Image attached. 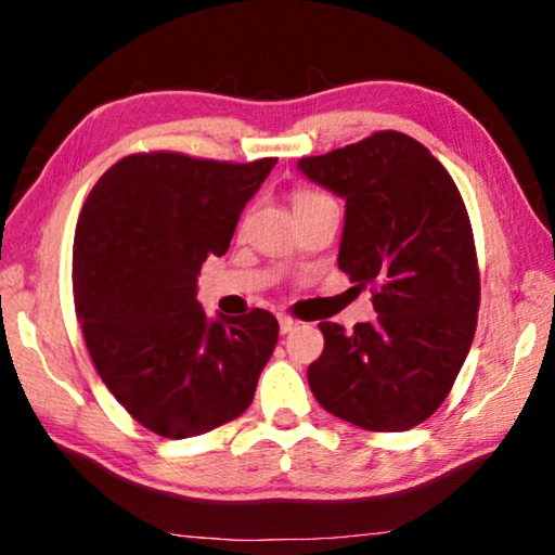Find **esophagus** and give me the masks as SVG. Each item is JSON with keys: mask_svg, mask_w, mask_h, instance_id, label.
Returning a JSON list of instances; mask_svg holds the SVG:
<instances>
[{"mask_svg": "<svg viewBox=\"0 0 555 555\" xmlns=\"http://www.w3.org/2000/svg\"><path fill=\"white\" fill-rule=\"evenodd\" d=\"M296 325H298V321H294V318H288V315H279V331H281V335H286V333H291V331H296Z\"/></svg>", "mask_w": 555, "mask_h": 555, "instance_id": "esophagus-1", "label": "esophagus"}]
</instances>
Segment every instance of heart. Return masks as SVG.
Segmentation results:
<instances>
[{"label": "heart", "mask_w": 555, "mask_h": 555, "mask_svg": "<svg viewBox=\"0 0 555 555\" xmlns=\"http://www.w3.org/2000/svg\"><path fill=\"white\" fill-rule=\"evenodd\" d=\"M325 201H333V198H327L325 193L308 191V188H298V191L294 193V198H291V203H294V212H298V210H306V208H311V205L325 203Z\"/></svg>", "instance_id": "b5f03b06"}]
</instances>
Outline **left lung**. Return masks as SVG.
<instances>
[{
    "instance_id": "1",
    "label": "left lung",
    "mask_w": 555,
    "mask_h": 555,
    "mask_svg": "<svg viewBox=\"0 0 555 555\" xmlns=\"http://www.w3.org/2000/svg\"><path fill=\"white\" fill-rule=\"evenodd\" d=\"M313 183L345 198L337 267L372 286L377 321L347 333L318 323L323 354L308 367L313 397L367 430L424 424L463 367L480 308L475 240L457 185L401 131L300 158Z\"/></svg>"
}]
</instances>
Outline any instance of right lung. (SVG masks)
Masks as SVG:
<instances>
[{
	"mask_svg": "<svg viewBox=\"0 0 555 555\" xmlns=\"http://www.w3.org/2000/svg\"><path fill=\"white\" fill-rule=\"evenodd\" d=\"M276 158L210 162L131 154L102 173L73 244V298L98 374L134 421L164 438L242 416L279 340L269 311L208 321L198 274L222 257Z\"/></svg>",
	"mask_w": 555,
	"mask_h": 555,
	"instance_id": "1",
	"label": "right lung"
}]
</instances>
